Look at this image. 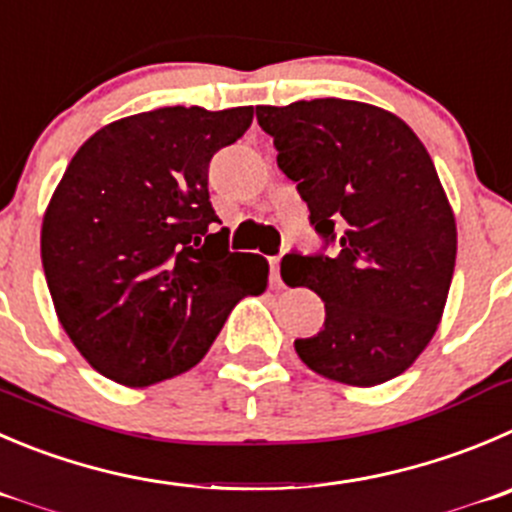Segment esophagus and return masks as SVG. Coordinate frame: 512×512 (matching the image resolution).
I'll return each mask as SVG.
<instances>
[{
    "label": "esophagus",
    "instance_id": "esophagus-1",
    "mask_svg": "<svg viewBox=\"0 0 512 512\" xmlns=\"http://www.w3.org/2000/svg\"><path fill=\"white\" fill-rule=\"evenodd\" d=\"M269 264H271V284L281 286V256L269 259Z\"/></svg>",
    "mask_w": 512,
    "mask_h": 512
}]
</instances>
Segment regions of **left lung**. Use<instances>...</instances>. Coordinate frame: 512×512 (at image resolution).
Returning <instances> with one entry per match:
<instances>
[{
  "instance_id": "1",
  "label": "left lung",
  "mask_w": 512,
  "mask_h": 512,
  "mask_svg": "<svg viewBox=\"0 0 512 512\" xmlns=\"http://www.w3.org/2000/svg\"><path fill=\"white\" fill-rule=\"evenodd\" d=\"M256 118L324 241L281 261L286 284L309 286L326 309L296 354L354 387L397 377L437 332L455 271V216L430 153L405 120L367 102L261 105Z\"/></svg>"
}]
</instances>
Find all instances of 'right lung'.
<instances>
[{"label": "right lung", "instance_id": "add662e5", "mask_svg": "<svg viewBox=\"0 0 512 512\" xmlns=\"http://www.w3.org/2000/svg\"><path fill=\"white\" fill-rule=\"evenodd\" d=\"M253 107H158L97 130L67 165L42 221L57 316L107 379L148 387L203 359L243 296L266 289L259 253L228 248L208 165Z\"/></svg>", "mask_w": 512, "mask_h": 512}]
</instances>
